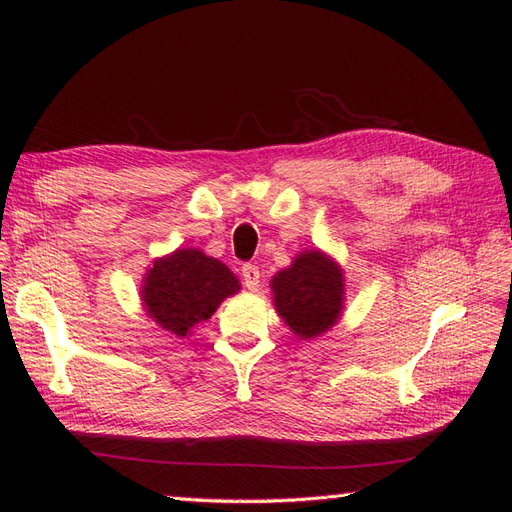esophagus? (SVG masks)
Wrapping results in <instances>:
<instances>
[{
  "label": "esophagus",
  "instance_id": "esophagus-1",
  "mask_svg": "<svg viewBox=\"0 0 512 512\" xmlns=\"http://www.w3.org/2000/svg\"><path fill=\"white\" fill-rule=\"evenodd\" d=\"M242 277H244V286L248 290H257L259 288V277H262V273H259V266L255 264H244L242 266Z\"/></svg>",
  "mask_w": 512,
  "mask_h": 512
}]
</instances>
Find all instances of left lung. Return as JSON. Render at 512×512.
Instances as JSON below:
<instances>
[{"label":"left lung","mask_w":512,"mask_h":512,"mask_svg":"<svg viewBox=\"0 0 512 512\" xmlns=\"http://www.w3.org/2000/svg\"><path fill=\"white\" fill-rule=\"evenodd\" d=\"M279 317L301 339H317L343 312V270L321 250H303L270 279Z\"/></svg>","instance_id":"obj_1"}]
</instances>
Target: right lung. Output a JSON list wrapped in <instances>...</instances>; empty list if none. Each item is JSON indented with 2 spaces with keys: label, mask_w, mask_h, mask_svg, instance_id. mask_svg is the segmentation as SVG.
Masks as SVG:
<instances>
[{
  "label": "right lung",
  "mask_w": 512,
  "mask_h": 512,
  "mask_svg": "<svg viewBox=\"0 0 512 512\" xmlns=\"http://www.w3.org/2000/svg\"><path fill=\"white\" fill-rule=\"evenodd\" d=\"M237 290L239 279L220 259L198 248H180L151 264L140 297L149 319L182 339L195 325L211 319L220 303Z\"/></svg>",
  "instance_id": "right-lung-1"
}]
</instances>
